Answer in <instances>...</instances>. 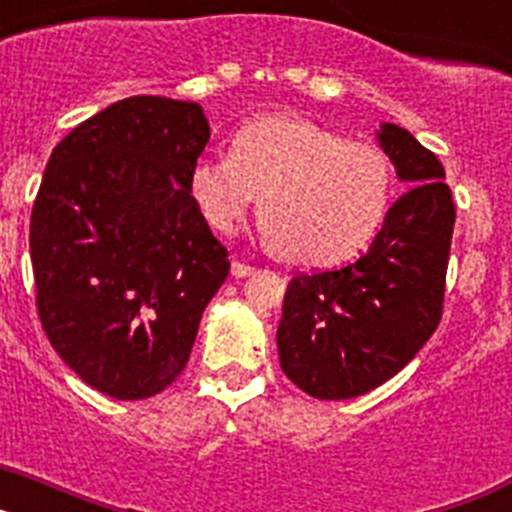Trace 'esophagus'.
<instances>
[{
	"instance_id": "obj_1",
	"label": "esophagus",
	"mask_w": 512,
	"mask_h": 512,
	"mask_svg": "<svg viewBox=\"0 0 512 512\" xmlns=\"http://www.w3.org/2000/svg\"><path fill=\"white\" fill-rule=\"evenodd\" d=\"M233 277H251L253 271H256V266H251V264H243V261H233Z\"/></svg>"
}]
</instances>
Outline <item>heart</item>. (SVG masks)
Returning a JSON list of instances; mask_svg holds the SVG:
<instances>
[{
	"label": "heart",
	"mask_w": 512,
	"mask_h": 512,
	"mask_svg": "<svg viewBox=\"0 0 512 512\" xmlns=\"http://www.w3.org/2000/svg\"><path fill=\"white\" fill-rule=\"evenodd\" d=\"M189 192L220 233L259 205L271 248L302 266H333L366 248L395 197L387 151L302 115H261L238 128L233 151L202 153Z\"/></svg>",
	"instance_id": "1"
}]
</instances>
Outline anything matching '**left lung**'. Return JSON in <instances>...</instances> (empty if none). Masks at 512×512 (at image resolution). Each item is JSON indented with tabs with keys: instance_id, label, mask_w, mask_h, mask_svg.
<instances>
[{
	"instance_id": "8db88e82",
	"label": "left lung",
	"mask_w": 512,
	"mask_h": 512,
	"mask_svg": "<svg viewBox=\"0 0 512 512\" xmlns=\"http://www.w3.org/2000/svg\"><path fill=\"white\" fill-rule=\"evenodd\" d=\"M379 143L408 192L359 259L300 271L284 292L279 364L318 400L359 397L395 377L443 315L456 220L446 171L397 125H382Z\"/></svg>"
}]
</instances>
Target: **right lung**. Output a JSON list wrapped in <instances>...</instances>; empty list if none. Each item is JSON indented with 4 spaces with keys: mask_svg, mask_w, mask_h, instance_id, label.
I'll use <instances>...</instances> for the list:
<instances>
[{
    "mask_svg": "<svg viewBox=\"0 0 512 512\" xmlns=\"http://www.w3.org/2000/svg\"><path fill=\"white\" fill-rule=\"evenodd\" d=\"M210 140L197 102L128 97L53 148L30 217L45 336L89 387L146 400L187 366L230 271L189 192Z\"/></svg>",
    "mask_w": 512,
    "mask_h": 512,
    "instance_id": "1",
    "label": "right lung"
}]
</instances>
